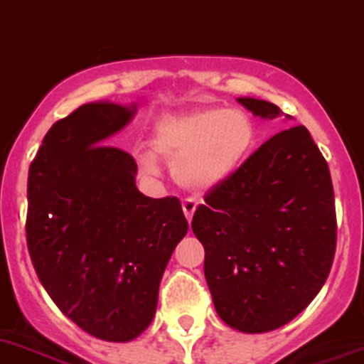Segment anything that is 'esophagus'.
I'll return each instance as SVG.
<instances>
[{
	"label": "esophagus",
	"instance_id": "obj_1",
	"mask_svg": "<svg viewBox=\"0 0 364 364\" xmlns=\"http://www.w3.org/2000/svg\"><path fill=\"white\" fill-rule=\"evenodd\" d=\"M196 207H198V201L192 200V198H187V200L183 201V213H185V216H187L188 222L192 220V215H194Z\"/></svg>",
	"mask_w": 364,
	"mask_h": 364
}]
</instances>
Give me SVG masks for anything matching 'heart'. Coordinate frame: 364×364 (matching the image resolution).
<instances>
[{
    "instance_id": "obj_1",
    "label": "heart",
    "mask_w": 364,
    "mask_h": 364,
    "mask_svg": "<svg viewBox=\"0 0 364 364\" xmlns=\"http://www.w3.org/2000/svg\"><path fill=\"white\" fill-rule=\"evenodd\" d=\"M255 122L240 109H198L164 116L155 125L151 149H139L136 168L146 177L161 173V159L172 164L181 187L207 192L233 176L252 154Z\"/></svg>"
}]
</instances>
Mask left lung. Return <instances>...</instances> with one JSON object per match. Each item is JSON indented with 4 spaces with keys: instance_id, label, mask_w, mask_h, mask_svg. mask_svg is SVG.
<instances>
[{
    "instance_id": "left-lung-1",
    "label": "left lung",
    "mask_w": 364,
    "mask_h": 364,
    "mask_svg": "<svg viewBox=\"0 0 364 364\" xmlns=\"http://www.w3.org/2000/svg\"><path fill=\"white\" fill-rule=\"evenodd\" d=\"M237 102L262 120L283 114L257 97ZM192 231L229 328L267 333L298 316L328 279L337 244L331 176L309 131L296 125L268 139L207 194Z\"/></svg>"
}]
</instances>
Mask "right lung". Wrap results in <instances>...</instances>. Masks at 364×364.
<instances>
[{
  "instance_id": "1",
  "label": "right lung",
  "mask_w": 364,
  "mask_h": 364,
  "mask_svg": "<svg viewBox=\"0 0 364 364\" xmlns=\"http://www.w3.org/2000/svg\"><path fill=\"white\" fill-rule=\"evenodd\" d=\"M136 103L90 102L51 125L27 181V248L55 305L83 331L129 343L157 311L159 285L188 224L177 198L144 196L136 163L107 139Z\"/></svg>"
}]
</instances>
